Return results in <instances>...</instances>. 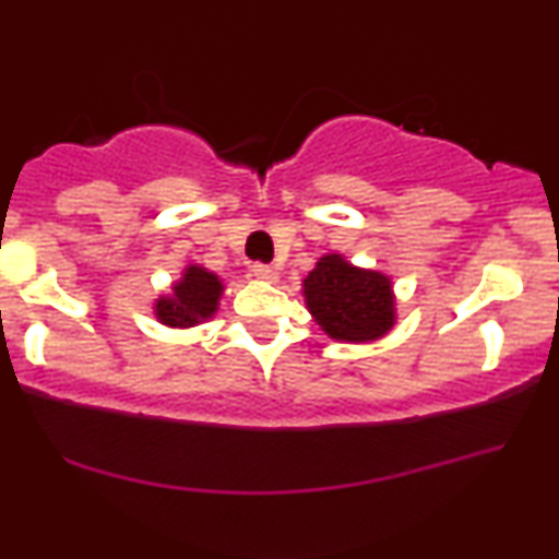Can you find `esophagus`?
Segmentation results:
<instances>
[{
	"label": "esophagus",
	"instance_id": "34e87169",
	"mask_svg": "<svg viewBox=\"0 0 559 559\" xmlns=\"http://www.w3.org/2000/svg\"><path fill=\"white\" fill-rule=\"evenodd\" d=\"M252 275H254V278L271 281V284H273V281L278 278V271H275L273 265H265V262H254V265H252Z\"/></svg>",
	"mask_w": 559,
	"mask_h": 559
}]
</instances>
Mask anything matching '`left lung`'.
<instances>
[{"instance_id": "obj_1", "label": "left lung", "mask_w": 559, "mask_h": 559, "mask_svg": "<svg viewBox=\"0 0 559 559\" xmlns=\"http://www.w3.org/2000/svg\"><path fill=\"white\" fill-rule=\"evenodd\" d=\"M309 312L322 331L338 341H374L393 325V297L390 281L382 273L359 271L328 254L305 278Z\"/></svg>"}]
</instances>
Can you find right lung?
<instances>
[{
    "instance_id": "1",
    "label": "right lung",
    "mask_w": 559,
    "mask_h": 559,
    "mask_svg": "<svg viewBox=\"0 0 559 559\" xmlns=\"http://www.w3.org/2000/svg\"><path fill=\"white\" fill-rule=\"evenodd\" d=\"M221 297V281L203 267H187L185 278L174 286V297L158 299L156 314L166 325L187 328L211 318Z\"/></svg>"
}]
</instances>
